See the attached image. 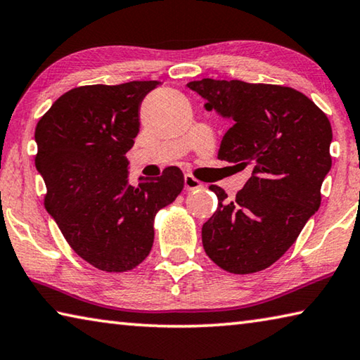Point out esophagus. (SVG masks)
<instances>
[{
  "label": "esophagus",
  "mask_w": 360,
  "mask_h": 360,
  "mask_svg": "<svg viewBox=\"0 0 360 360\" xmlns=\"http://www.w3.org/2000/svg\"><path fill=\"white\" fill-rule=\"evenodd\" d=\"M184 187H186V191H195V188L203 187V184L197 178H193L192 174H186L184 176Z\"/></svg>",
  "instance_id": "obj_1"
}]
</instances>
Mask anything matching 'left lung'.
<instances>
[{"mask_svg":"<svg viewBox=\"0 0 360 360\" xmlns=\"http://www.w3.org/2000/svg\"><path fill=\"white\" fill-rule=\"evenodd\" d=\"M187 87L229 120L217 157L252 169L233 200L210 186L219 203L203 224L205 252L235 275L265 270L319 210L332 167L330 122L307 95L284 85L202 79Z\"/></svg>","mask_w":360,"mask_h":360,"instance_id":"1","label":"left lung"}]
</instances>
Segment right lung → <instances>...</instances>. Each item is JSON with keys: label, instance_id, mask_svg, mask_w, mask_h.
I'll use <instances>...</instances> for the list:
<instances>
[{"label": "right lung", "instance_id": "1", "mask_svg": "<svg viewBox=\"0 0 360 360\" xmlns=\"http://www.w3.org/2000/svg\"><path fill=\"white\" fill-rule=\"evenodd\" d=\"M158 81L82 85L53 103L36 125L34 163L46 210L75 252L103 271L138 266L154 243V217L184 187L178 167L129 184V152L139 106Z\"/></svg>", "mask_w": 360, "mask_h": 360}]
</instances>
